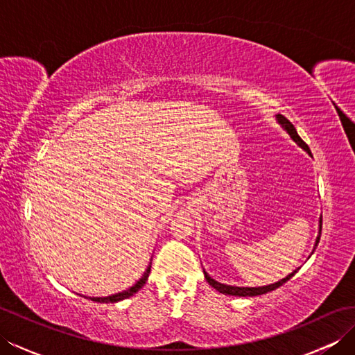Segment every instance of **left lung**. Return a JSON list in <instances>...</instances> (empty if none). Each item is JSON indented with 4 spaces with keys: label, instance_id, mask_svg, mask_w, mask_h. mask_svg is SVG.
Instances as JSON below:
<instances>
[{
    "label": "left lung",
    "instance_id": "1",
    "mask_svg": "<svg viewBox=\"0 0 355 355\" xmlns=\"http://www.w3.org/2000/svg\"><path fill=\"white\" fill-rule=\"evenodd\" d=\"M276 120H277V123L281 125V126L284 128V130L286 131V134H288L290 137H291L294 141H296L300 148H302L304 150H306V153L311 155L310 148H308L306 143L299 137L296 128L293 126V123L290 122V120L285 119V117L281 116V114H276ZM320 233H322V216L319 218V233H318V238H315L313 252L315 250V247H318V244H319ZM313 252H311V254H313ZM308 258H310V256H308ZM297 270H299V268L293 270L288 276L281 279V281H277V282H275V284H270V285H263V286H235V285H225V284L218 282V281H215V279L210 277L205 270H202V271H205V277H206V281L209 282V285H212L216 291H220V293H223V294H229V296H243V297H245V296H259V294H266V293H268V291L276 290L277 286H281L282 284H285L286 281H288V279H291L294 275H296Z\"/></svg>",
    "mask_w": 355,
    "mask_h": 355
}]
</instances>
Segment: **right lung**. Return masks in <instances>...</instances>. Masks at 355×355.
Returning <instances> with one entry per match:
<instances>
[{
	"mask_svg": "<svg viewBox=\"0 0 355 355\" xmlns=\"http://www.w3.org/2000/svg\"><path fill=\"white\" fill-rule=\"evenodd\" d=\"M150 261H153V258H150ZM149 271H150V262H149V266H148V268L145 270V273H143V276L139 279L137 282H135L132 286H130V288L128 290H123V291H120V293H116V294H111V296H105V297H88V299H92V300H94V302H105V304H112V302H119V300H123V299H128V297H131V296H134L135 293H137L143 285L146 284V281H148V277H149Z\"/></svg>",
	"mask_w": 355,
	"mask_h": 355,
	"instance_id": "obj_1",
	"label": "right lung"
}]
</instances>
